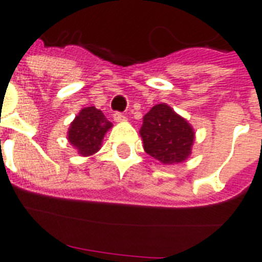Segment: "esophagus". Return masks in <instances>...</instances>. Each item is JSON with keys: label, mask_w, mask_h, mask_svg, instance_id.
I'll return each instance as SVG.
<instances>
[{"label": "esophagus", "mask_w": 262, "mask_h": 262, "mask_svg": "<svg viewBox=\"0 0 262 262\" xmlns=\"http://www.w3.org/2000/svg\"><path fill=\"white\" fill-rule=\"evenodd\" d=\"M125 119H126V117H125L122 113H118V111H117V113H114V121H115V122H122V121H125Z\"/></svg>", "instance_id": "34e87169"}]
</instances>
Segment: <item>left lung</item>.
Returning a JSON list of instances; mask_svg holds the SVG:
<instances>
[{
  "instance_id": "obj_1",
  "label": "left lung",
  "mask_w": 262,
  "mask_h": 262,
  "mask_svg": "<svg viewBox=\"0 0 262 262\" xmlns=\"http://www.w3.org/2000/svg\"><path fill=\"white\" fill-rule=\"evenodd\" d=\"M140 135L144 151L163 164L181 163L190 155L194 132L167 104H156L144 115Z\"/></svg>"
}]
</instances>
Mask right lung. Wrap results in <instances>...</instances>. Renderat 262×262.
Segmentation results:
<instances>
[{"label":"right lung","mask_w":262,"mask_h":262,"mask_svg":"<svg viewBox=\"0 0 262 262\" xmlns=\"http://www.w3.org/2000/svg\"><path fill=\"white\" fill-rule=\"evenodd\" d=\"M111 126L113 123L102 111L95 107H85L71 123L68 139L77 148L80 155H92L100 148L103 137Z\"/></svg>","instance_id":"add662e5"}]
</instances>
